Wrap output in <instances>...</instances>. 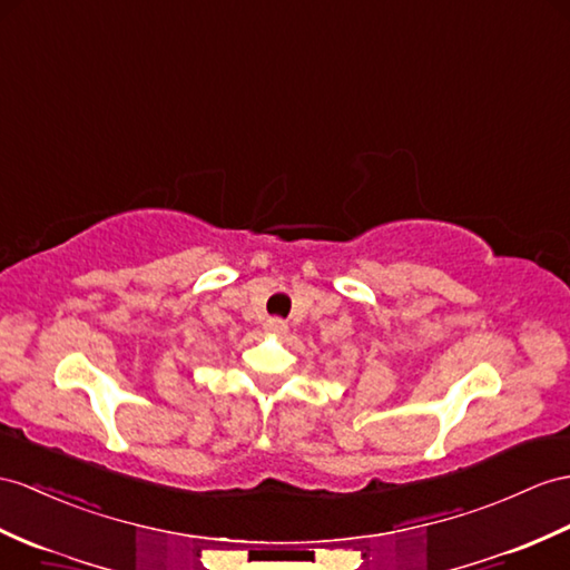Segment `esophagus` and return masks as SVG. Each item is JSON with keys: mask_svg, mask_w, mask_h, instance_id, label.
Listing matches in <instances>:
<instances>
[{"mask_svg": "<svg viewBox=\"0 0 570 570\" xmlns=\"http://www.w3.org/2000/svg\"><path fill=\"white\" fill-rule=\"evenodd\" d=\"M263 328H266V333H271V336H283V333L287 331V324L283 322V318H266V324H263Z\"/></svg>", "mask_w": 570, "mask_h": 570, "instance_id": "34e87169", "label": "esophagus"}]
</instances>
